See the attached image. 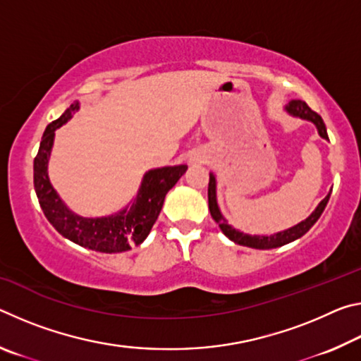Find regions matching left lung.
Segmentation results:
<instances>
[{
  "label": "left lung",
  "mask_w": 361,
  "mask_h": 361,
  "mask_svg": "<svg viewBox=\"0 0 361 361\" xmlns=\"http://www.w3.org/2000/svg\"><path fill=\"white\" fill-rule=\"evenodd\" d=\"M286 111L291 113L293 116H299V118L302 119H307V121H312L314 124L317 126V129H319V133L322 138L328 140V133H326V127H325V122L320 118L319 114L315 111H312L307 106V103L302 102V100H291L288 103V106H286ZM216 185H215V176L210 173V180H209V209H210V215L212 218L215 219L216 224L219 226V229L223 231V234L226 237H229L232 242L239 243V245H245V247H252V248H259V250H269V248H277V247H282L285 243H290L293 240L299 239V237H302L305 232H307L312 226L317 223V219L320 218V215L325 210V207L329 200V192L325 199L322 200L317 207L315 212L310 215L307 219H304L299 224H296L295 228H290L283 232H279V234H274V235H247L243 234V232L235 231L234 228H231L228 224V221L223 218L221 212L218 209V204H216Z\"/></svg>",
  "instance_id": "obj_1"
}]
</instances>
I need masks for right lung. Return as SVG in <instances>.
Returning a JSON list of instances; mask_svg holds the SVG:
<instances>
[{"label": "right lung", "instance_id": "1", "mask_svg": "<svg viewBox=\"0 0 361 361\" xmlns=\"http://www.w3.org/2000/svg\"><path fill=\"white\" fill-rule=\"evenodd\" d=\"M78 108V103H73L59 119L52 121L42 133L38 154L33 162L36 195L49 223L66 239L100 253L127 252L132 248V243L140 245L148 237L152 224L156 223L161 213L166 194L181 178L188 167L175 166L149 170L145 175L135 204L129 212L122 210L118 215L105 218H81L75 215L66 209L49 181L47 161L54 143V132L65 124L71 118V113Z\"/></svg>", "mask_w": 361, "mask_h": 361}]
</instances>
